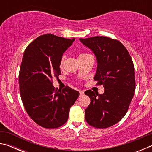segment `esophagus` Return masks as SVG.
<instances>
[{
  "mask_svg": "<svg viewBox=\"0 0 152 152\" xmlns=\"http://www.w3.org/2000/svg\"><path fill=\"white\" fill-rule=\"evenodd\" d=\"M79 92H80V96H83L84 94V92L83 91H80Z\"/></svg>",
  "mask_w": 152,
  "mask_h": 152,
  "instance_id": "obj_1",
  "label": "esophagus"
}]
</instances>
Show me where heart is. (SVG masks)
Instances as JSON below:
<instances>
[{
    "mask_svg": "<svg viewBox=\"0 0 152 152\" xmlns=\"http://www.w3.org/2000/svg\"><path fill=\"white\" fill-rule=\"evenodd\" d=\"M89 56L88 54H87V53H81L80 55L79 56V57H84V56ZM65 59H66V56L65 55H63L61 56V58L60 59V67L61 68V67L63 66L64 65V61H65Z\"/></svg>",
    "mask_w": 152,
    "mask_h": 152,
    "instance_id": "heart-1",
    "label": "heart"
}]
</instances>
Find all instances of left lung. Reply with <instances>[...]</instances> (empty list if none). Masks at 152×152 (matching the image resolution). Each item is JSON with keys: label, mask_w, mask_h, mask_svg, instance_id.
I'll return each mask as SVG.
<instances>
[{"label": "left lung", "mask_w": 152, "mask_h": 152, "mask_svg": "<svg viewBox=\"0 0 152 152\" xmlns=\"http://www.w3.org/2000/svg\"><path fill=\"white\" fill-rule=\"evenodd\" d=\"M97 59L94 77L96 85H103V94L91 90L84 93L91 99L85 109L86 122L93 127H111L127 113L135 91V68L128 51L119 41L104 36L80 39Z\"/></svg>", "instance_id": "8db88e82"}]
</instances>
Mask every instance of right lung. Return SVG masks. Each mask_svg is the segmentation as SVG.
Wrapping results in <instances>:
<instances>
[{
    "instance_id": "right-lung-1",
    "label": "right lung",
    "mask_w": 152,
    "mask_h": 152,
    "mask_svg": "<svg viewBox=\"0 0 152 152\" xmlns=\"http://www.w3.org/2000/svg\"><path fill=\"white\" fill-rule=\"evenodd\" d=\"M74 40L48 33L36 38L25 50L19 75L20 98L29 116L42 127L63 125L79 96L78 91L70 87L58 91L53 86V79L61 74L63 53Z\"/></svg>"
}]
</instances>
